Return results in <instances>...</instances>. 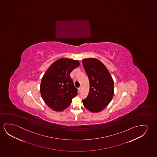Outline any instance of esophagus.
I'll list each match as a JSON object with an SVG mask.
<instances>
[{"label": "esophagus", "mask_w": 157, "mask_h": 157, "mask_svg": "<svg viewBox=\"0 0 157 157\" xmlns=\"http://www.w3.org/2000/svg\"><path fill=\"white\" fill-rule=\"evenodd\" d=\"M81 90H82V87H80L78 88V90H79L80 92L81 91Z\"/></svg>", "instance_id": "34e87169"}]
</instances>
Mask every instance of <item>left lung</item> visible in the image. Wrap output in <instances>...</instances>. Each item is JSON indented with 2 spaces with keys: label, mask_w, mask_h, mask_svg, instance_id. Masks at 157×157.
Here are the masks:
<instances>
[{
  "label": "left lung",
  "mask_w": 157,
  "mask_h": 157,
  "mask_svg": "<svg viewBox=\"0 0 157 157\" xmlns=\"http://www.w3.org/2000/svg\"><path fill=\"white\" fill-rule=\"evenodd\" d=\"M82 65L90 82L89 94L82 100L83 105L92 113H98L103 110L113 98V79L104 64L96 58L84 59Z\"/></svg>",
  "instance_id": "obj_1"
}]
</instances>
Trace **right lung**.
I'll return each mask as SVG.
<instances>
[{"instance_id": "right-lung-1", "label": "right lung", "mask_w": 157, "mask_h": 157, "mask_svg": "<svg viewBox=\"0 0 157 157\" xmlns=\"http://www.w3.org/2000/svg\"><path fill=\"white\" fill-rule=\"evenodd\" d=\"M80 65L79 61L62 58L51 65L41 79L40 93L53 110L61 111L70 106L78 94L70 74Z\"/></svg>"}]
</instances>
